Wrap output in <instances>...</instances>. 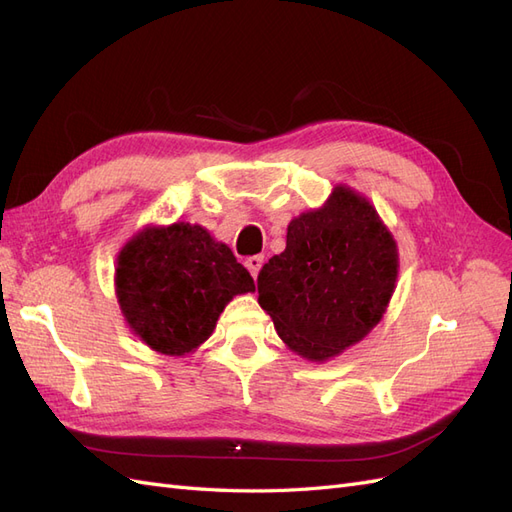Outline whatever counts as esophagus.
<instances>
[{"instance_id": "1", "label": "esophagus", "mask_w": 512, "mask_h": 512, "mask_svg": "<svg viewBox=\"0 0 512 512\" xmlns=\"http://www.w3.org/2000/svg\"><path fill=\"white\" fill-rule=\"evenodd\" d=\"M262 262H265V258H262V256H252V258H247V260H245V267H247V271L252 273L254 280H256L258 273H260Z\"/></svg>"}]
</instances>
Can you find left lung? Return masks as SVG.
Masks as SVG:
<instances>
[{
  "instance_id": "obj_1",
  "label": "left lung",
  "mask_w": 512,
  "mask_h": 512,
  "mask_svg": "<svg viewBox=\"0 0 512 512\" xmlns=\"http://www.w3.org/2000/svg\"><path fill=\"white\" fill-rule=\"evenodd\" d=\"M399 273L393 232L367 196L337 183L288 224L286 250L258 275V303L301 359L327 363L382 320Z\"/></svg>"
}]
</instances>
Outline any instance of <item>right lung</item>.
I'll use <instances>...</instances> for the list:
<instances>
[{"label":"right lung","mask_w":512,"mask_h":512,"mask_svg":"<svg viewBox=\"0 0 512 512\" xmlns=\"http://www.w3.org/2000/svg\"><path fill=\"white\" fill-rule=\"evenodd\" d=\"M254 280L230 247L190 222L145 224L115 262V297L128 329L166 356L192 354Z\"/></svg>","instance_id":"1"}]
</instances>
